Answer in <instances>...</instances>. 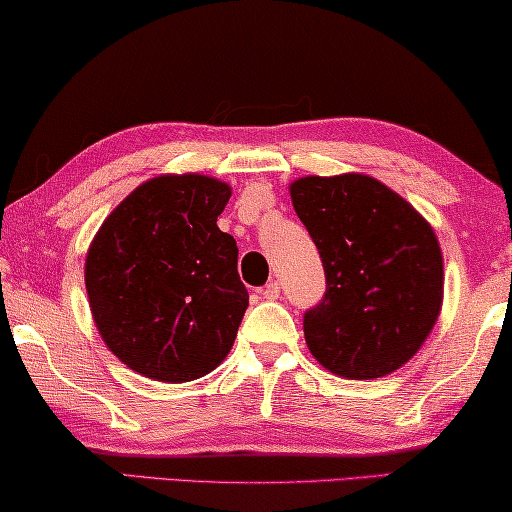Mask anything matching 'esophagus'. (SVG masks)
Returning a JSON list of instances; mask_svg holds the SVG:
<instances>
[{
  "instance_id": "1",
  "label": "esophagus",
  "mask_w": 512,
  "mask_h": 512,
  "mask_svg": "<svg viewBox=\"0 0 512 512\" xmlns=\"http://www.w3.org/2000/svg\"><path fill=\"white\" fill-rule=\"evenodd\" d=\"M259 294H262V299H266V301H276V299H280V285L276 280H271Z\"/></svg>"
}]
</instances>
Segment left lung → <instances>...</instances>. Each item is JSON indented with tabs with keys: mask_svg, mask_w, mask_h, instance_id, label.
Segmentation results:
<instances>
[{
	"mask_svg": "<svg viewBox=\"0 0 512 512\" xmlns=\"http://www.w3.org/2000/svg\"><path fill=\"white\" fill-rule=\"evenodd\" d=\"M289 195L326 273L322 303L303 317L310 354L345 379L391 375L421 349L444 301L432 225L368 174H310Z\"/></svg>",
	"mask_w": 512,
	"mask_h": 512,
	"instance_id": "obj_1",
	"label": "left lung"
}]
</instances>
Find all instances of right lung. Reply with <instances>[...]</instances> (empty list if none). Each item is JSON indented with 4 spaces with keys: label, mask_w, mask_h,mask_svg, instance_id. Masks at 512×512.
<instances>
[{
    "label": "right lung",
    "mask_w": 512,
    "mask_h": 512,
    "mask_svg": "<svg viewBox=\"0 0 512 512\" xmlns=\"http://www.w3.org/2000/svg\"><path fill=\"white\" fill-rule=\"evenodd\" d=\"M232 188L207 174H160L117 204L87 250L85 285L110 352L167 384L216 370L248 308L239 248L216 220Z\"/></svg>",
    "instance_id": "add662e5"
}]
</instances>
